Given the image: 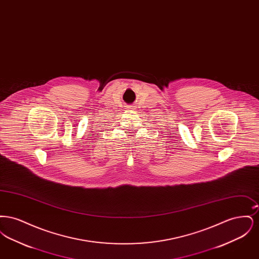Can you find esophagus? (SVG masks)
<instances>
[{
	"mask_svg": "<svg viewBox=\"0 0 259 259\" xmlns=\"http://www.w3.org/2000/svg\"><path fill=\"white\" fill-rule=\"evenodd\" d=\"M127 109H128V110H130V111H134V110H135V107H133V106H129V107H127Z\"/></svg>",
	"mask_w": 259,
	"mask_h": 259,
	"instance_id": "esophagus-1",
	"label": "esophagus"
}]
</instances>
